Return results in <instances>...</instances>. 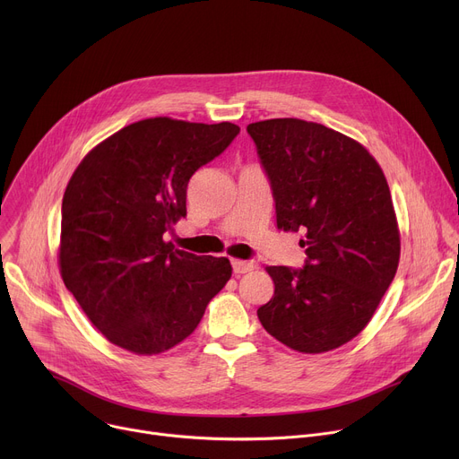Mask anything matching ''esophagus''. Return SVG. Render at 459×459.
<instances>
[{
  "instance_id": "34e87169",
  "label": "esophagus",
  "mask_w": 459,
  "mask_h": 459,
  "mask_svg": "<svg viewBox=\"0 0 459 459\" xmlns=\"http://www.w3.org/2000/svg\"><path fill=\"white\" fill-rule=\"evenodd\" d=\"M231 264H233V272L237 275L246 273V272H252L254 268H257V264L254 261H242V259H233Z\"/></svg>"
}]
</instances>
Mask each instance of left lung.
<instances>
[{
	"label": "left lung",
	"instance_id": "8db88e82",
	"mask_svg": "<svg viewBox=\"0 0 459 459\" xmlns=\"http://www.w3.org/2000/svg\"><path fill=\"white\" fill-rule=\"evenodd\" d=\"M268 174L277 230L301 231V270L266 266L257 316L287 347L318 355L359 336L395 277L401 233L378 161L357 139L296 117L248 125Z\"/></svg>",
	"mask_w": 459,
	"mask_h": 459
}]
</instances>
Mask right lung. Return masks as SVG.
Here are the masks:
<instances>
[{"instance_id": "1", "label": "right lung", "mask_w": 459, "mask_h": 459, "mask_svg": "<svg viewBox=\"0 0 459 459\" xmlns=\"http://www.w3.org/2000/svg\"><path fill=\"white\" fill-rule=\"evenodd\" d=\"M233 123L151 117L95 145L62 198L58 268L88 320L134 355L184 342L231 277L226 257L176 250L191 176L238 134Z\"/></svg>"}]
</instances>
